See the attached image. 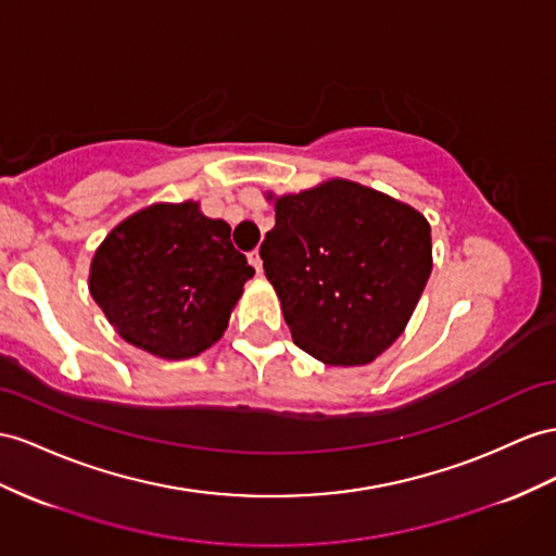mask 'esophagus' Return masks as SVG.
Segmentation results:
<instances>
[{
  "label": "esophagus",
  "instance_id": "1",
  "mask_svg": "<svg viewBox=\"0 0 556 556\" xmlns=\"http://www.w3.org/2000/svg\"><path fill=\"white\" fill-rule=\"evenodd\" d=\"M249 263L255 267V273L263 275V261H261V253L258 251H251L249 253Z\"/></svg>",
  "mask_w": 556,
  "mask_h": 556
}]
</instances>
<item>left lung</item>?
Instances as JSON below:
<instances>
[{"instance_id":"8db88e82","label":"left lung","mask_w":556,"mask_h":556,"mask_svg":"<svg viewBox=\"0 0 556 556\" xmlns=\"http://www.w3.org/2000/svg\"><path fill=\"white\" fill-rule=\"evenodd\" d=\"M275 220L261 258L293 343L329 366L374 362L402 336L430 279V223L343 178L277 197Z\"/></svg>"}]
</instances>
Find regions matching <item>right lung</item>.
Wrapping results in <instances>:
<instances>
[{
    "mask_svg": "<svg viewBox=\"0 0 556 556\" xmlns=\"http://www.w3.org/2000/svg\"><path fill=\"white\" fill-rule=\"evenodd\" d=\"M253 277L230 225L197 202L152 204L96 249L89 291L115 331L162 359H188L225 333Z\"/></svg>",
    "mask_w": 556,
    "mask_h": 556,
    "instance_id": "1",
    "label": "right lung"
}]
</instances>
